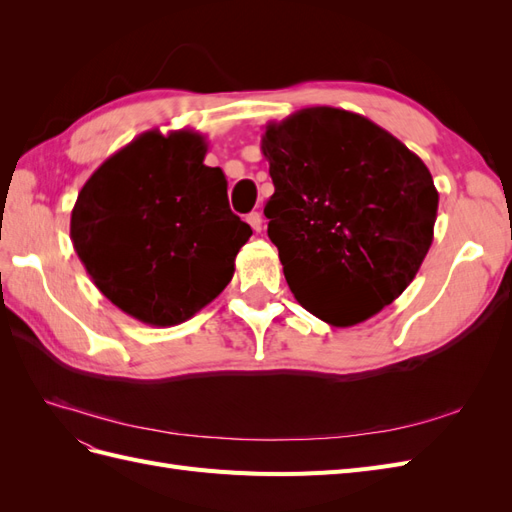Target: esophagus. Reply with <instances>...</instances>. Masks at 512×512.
Here are the masks:
<instances>
[{"mask_svg":"<svg viewBox=\"0 0 512 512\" xmlns=\"http://www.w3.org/2000/svg\"><path fill=\"white\" fill-rule=\"evenodd\" d=\"M247 224H250L256 232L262 230V215L258 211H252L250 215H247Z\"/></svg>","mask_w":512,"mask_h":512,"instance_id":"obj_1","label":"esophagus"}]
</instances>
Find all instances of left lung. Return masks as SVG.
I'll use <instances>...</instances> for the list:
<instances>
[{"mask_svg": "<svg viewBox=\"0 0 512 512\" xmlns=\"http://www.w3.org/2000/svg\"><path fill=\"white\" fill-rule=\"evenodd\" d=\"M265 207L286 282L309 314L352 327L391 305L433 241L438 190L393 134L344 108L309 106L267 123Z\"/></svg>", "mask_w": 512, "mask_h": 512, "instance_id": "1", "label": "left lung"}]
</instances>
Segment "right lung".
<instances>
[{"label": "right lung", "mask_w": 512, "mask_h": 512, "mask_svg": "<svg viewBox=\"0 0 512 512\" xmlns=\"http://www.w3.org/2000/svg\"><path fill=\"white\" fill-rule=\"evenodd\" d=\"M205 156L203 134L147 130L87 179L72 209L70 239L91 282L151 327H175L218 297L252 237Z\"/></svg>", "instance_id": "add662e5"}]
</instances>
